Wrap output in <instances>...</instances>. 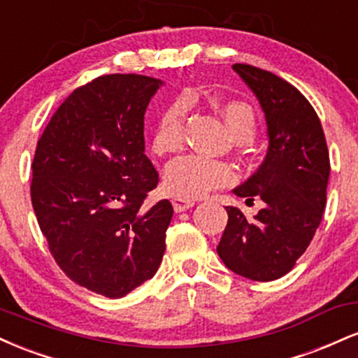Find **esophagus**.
Instances as JSON below:
<instances>
[{"label": "esophagus", "instance_id": "obj_1", "mask_svg": "<svg viewBox=\"0 0 358 358\" xmlns=\"http://www.w3.org/2000/svg\"><path fill=\"white\" fill-rule=\"evenodd\" d=\"M171 203H173L175 212H183V210H188V208H192L193 205H195V200L183 199V196H173Z\"/></svg>", "mask_w": 358, "mask_h": 358}]
</instances>
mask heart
I'll return each mask as SVG.
<instances>
[{"instance_id": "obj_1", "label": "heart", "mask_w": 358, "mask_h": 358, "mask_svg": "<svg viewBox=\"0 0 358 358\" xmlns=\"http://www.w3.org/2000/svg\"><path fill=\"white\" fill-rule=\"evenodd\" d=\"M192 108L188 96H182L163 110L153 133L156 155H175L185 148V121ZM222 114L227 119L234 134L241 143H252L257 133V119L252 108L245 102H225ZM236 182V171L231 165L199 155H187L166 166L165 183L173 195L183 199H199L217 188Z\"/></svg>"}]
</instances>
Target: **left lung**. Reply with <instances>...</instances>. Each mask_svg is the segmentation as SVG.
I'll use <instances>...</instances> for the list:
<instances>
[{
  "label": "left lung",
  "instance_id": "1",
  "mask_svg": "<svg viewBox=\"0 0 358 358\" xmlns=\"http://www.w3.org/2000/svg\"><path fill=\"white\" fill-rule=\"evenodd\" d=\"M261 102L269 133L264 163L234 193L264 207L252 219L225 207L229 220L217 252L234 273L274 281L294 268L322 222L330 178V155L318 114L281 77L248 64H234Z\"/></svg>",
  "mask_w": 358,
  "mask_h": 358
}]
</instances>
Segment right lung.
<instances>
[{
    "label": "right lung",
    "mask_w": 358,
    "mask_h": 358,
    "mask_svg": "<svg viewBox=\"0 0 358 358\" xmlns=\"http://www.w3.org/2000/svg\"><path fill=\"white\" fill-rule=\"evenodd\" d=\"M162 82L101 76L55 110L31 163V205L48 250L79 286L121 298L153 278L173 217L145 205L159 175L145 155V113Z\"/></svg>",
    "instance_id": "1"
}]
</instances>
